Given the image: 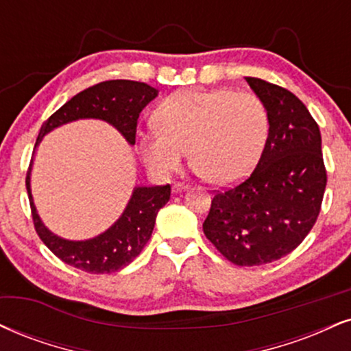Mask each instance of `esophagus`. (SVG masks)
I'll return each mask as SVG.
<instances>
[{
	"instance_id": "esophagus-1",
	"label": "esophagus",
	"mask_w": 351,
	"mask_h": 351,
	"mask_svg": "<svg viewBox=\"0 0 351 351\" xmlns=\"http://www.w3.org/2000/svg\"><path fill=\"white\" fill-rule=\"evenodd\" d=\"M171 189H173V193H181V191H184V189H188V184L186 183H175L171 186Z\"/></svg>"
}]
</instances>
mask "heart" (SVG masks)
Wrapping results in <instances>:
<instances>
[{
	"mask_svg": "<svg viewBox=\"0 0 351 351\" xmlns=\"http://www.w3.org/2000/svg\"><path fill=\"white\" fill-rule=\"evenodd\" d=\"M155 128L138 137V150L155 175L180 170L189 150L194 171L214 184L243 178L255 167L269 132L268 109L252 91L181 90L160 104Z\"/></svg>",
	"mask_w": 351,
	"mask_h": 351,
	"instance_id": "heart-1",
	"label": "heart"
}]
</instances>
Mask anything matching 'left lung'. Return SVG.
I'll return each mask as SVG.
<instances>
[{"mask_svg":"<svg viewBox=\"0 0 351 351\" xmlns=\"http://www.w3.org/2000/svg\"><path fill=\"white\" fill-rule=\"evenodd\" d=\"M269 116L261 157L247 178L214 194L202 230L239 267H260L307 237L322 206L327 170L317 122L298 96L247 77Z\"/></svg>","mask_w":351,"mask_h":351,"instance_id":"obj_1","label":"left lung"}]
</instances>
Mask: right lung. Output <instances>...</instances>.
Segmentation results:
<instances>
[{
	"label": "right lung",
	"instance_id": "1",
	"mask_svg": "<svg viewBox=\"0 0 351 351\" xmlns=\"http://www.w3.org/2000/svg\"><path fill=\"white\" fill-rule=\"evenodd\" d=\"M157 93L150 84L130 82V80H109V82L93 84L66 101L42 124L36 147L42 137L52 129L86 117L109 122L124 135L130 145H134L138 114L157 96ZM29 175L31 168L26 176V188L37 235L63 263L91 274L116 273L128 267L149 242L155 226V217L170 199L171 193L170 184L135 188L128 208L112 227L95 239L71 242L53 235L37 216L36 206L32 202Z\"/></svg>",
	"mask_w": 351,
	"mask_h": 351
}]
</instances>
